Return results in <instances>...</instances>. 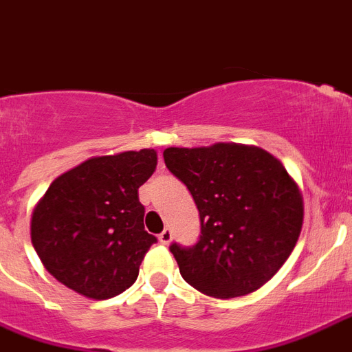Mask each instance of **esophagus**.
<instances>
[{
  "instance_id": "1",
  "label": "esophagus",
  "mask_w": 352,
  "mask_h": 352,
  "mask_svg": "<svg viewBox=\"0 0 352 352\" xmlns=\"http://www.w3.org/2000/svg\"><path fill=\"white\" fill-rule=\"evenodd\" d=\"M159 241H161L162 245H168L171 241V229H164V231L161 232V234H159Z\"/></svg>"
}]
</instances>
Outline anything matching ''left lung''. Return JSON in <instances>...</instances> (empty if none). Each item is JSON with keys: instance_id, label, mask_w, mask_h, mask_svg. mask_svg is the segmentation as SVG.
Returning a JSON list of instances; mask_svg holds the SVG:
<instances>
[{"instance_id": "left-lung-1", "label": "left lung", "mask_w": 352, "mask_h": 352, "mask_svg": "<svg viewBox=\"0 0 352 352\" xmlns=\"http://www.w3.org/2000/svg\"><path fill=\"white\" fill-rule=\"evenodd\" d=\"M200 212L193 247L171 243L181 276L202 294L232 299L270 281L294 250L304 204L283 162L259 146L217 143L164 150Z\"/></svg>"}]
</instances>
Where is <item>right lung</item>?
<instances>
[{
    "label": "right lung",
    "mask_w": 352,
    "mask_h": 352,
    "mask_svg": "<svg viewBox=\"0 0 352 352\" xmlns=\"http://www.w3.org/2000/svg\"><path fill=\"white\" fill-rule=\"evenodd\" d=\"M157 166V152H121L62 173L32 212V243L58 283L89 299L120 295L138 279L157 238L144 231L138 190Z\"/></svg>",
    "instance_id": "right-lung-1"
}]
</instances>
